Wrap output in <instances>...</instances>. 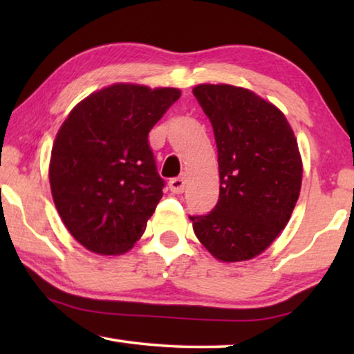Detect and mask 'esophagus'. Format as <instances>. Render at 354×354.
<instances>
[{
    "mask_svg": "<svg viewBox=\"0 0 354 354\" xmlns=\"http://www.w3.org/2000/svg\"><path fill=\"white\" fill-rule=\"evenodd\" d=\"M170 190L173 194H183L184 189H185V178L184 176H178V178H173L170 179Z\"/></svg>",
    "mask_w": 354,
    "mask_h": 354,
    "instance_id": "34e87169",
    "label": "esophagus"
}]
</instances>
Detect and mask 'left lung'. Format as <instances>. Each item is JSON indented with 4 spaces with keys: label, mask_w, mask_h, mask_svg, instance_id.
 Instances as JSON below:
<instances>
[{
    "label": "left lung",
    "mask_w": 354,
    "mask_h": 354,
    "mask_svg": "<svg viewBox=\"0 0 354 354\" xmlns=\"http://www.w3.org/2000/svg\"><path fill=\"white\" fill-rule=\"evenodd\" d=\"M194 95L214 129L220 195L211 212L189 218L215 259H253L297 205L303 178L297 139L284 113L248 88L200 84Z\"/></svg>",
    "instance_id": "obj_1"
}]
</instances>
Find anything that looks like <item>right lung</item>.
I'll list each match as a JSON object with an SVG mask.
<instances>
[{
    "label": "right lung",
    "mask_w": 354,
    "mask_h": 354,
    "mask_svg": "<svg viewBox=\"0 0 354 354\" xmlns=\"http://www.w3.org/2000/svg\"><path fill=\"white\" fill-rule=\"evenodd\" d=\"M179 97L171 87L113 84L68 113L51 149L50 185L82 247L115 256L142 237L165 185L148 133Z\"/></svg>",
    "instance_id": "obj_1"
}]
</instances>
